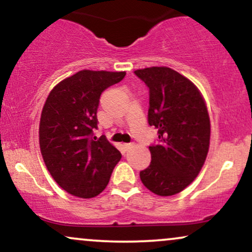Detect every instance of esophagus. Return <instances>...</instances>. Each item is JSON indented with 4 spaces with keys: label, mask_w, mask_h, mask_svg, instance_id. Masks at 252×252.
<instances>
[{
    "label": "esophagus",
    "mask_w": 252,
    "mask_h": 252,
    "mask_svg": "<svg viewBox=\"0 0 252 252\" xmlns=\"http://www.w3.org/2000/svg\"><path fill=\"white\" fill-rule=\"evenodd\" d=\"M132 147H134V143H124V148H126V150L131 149Z\"/></svg>",
    "instance_id": "1"
}]
</instances>
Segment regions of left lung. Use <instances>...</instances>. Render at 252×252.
Returning <instances> with one entry per match:
<instances>
[{
	"mask_svg": "<svg viewBox=\"0 0 252 252\" xmlns=\"http://www.w3.org/2000/svg\"><path fill=\"white\" fill-rule=\"evenodd\" d=\"M135 74L149 89L148 123L158 134L141 181L155 194L174 195L194 180L206 160L211 134L206 104L194 84L172 68L155 66Z\"/></svg>",
	"mask_w": 252,
	"mask_h": 252,
	"instance_id": "8db88e82",
	"label": "left lung"
}]
</instances>
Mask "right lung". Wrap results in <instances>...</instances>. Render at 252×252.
<instances>
[{
	"mask_svg": "<svg viewBox=\"0 0 252 252\" xmlns=\"http://www.w3.org/2000/svg\"><path fill=\"white\" fill-rule=\"evenodd\" d=\"M126 72L83 70L54 86L43 105L40 150L48 172L66 192L89 199L103 192L120 150L97 138V109L104 90L120 83Z\"/></svg>",
	"mask_w": 252,
	"mask_h": 252,
	"instance_id": "right-lung-1",
	"label": "right lung"
}]
</instances>
